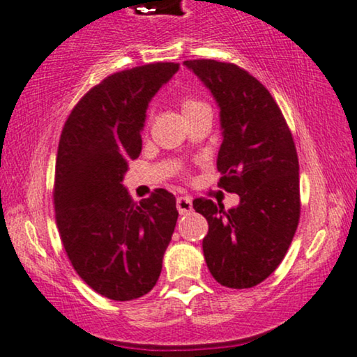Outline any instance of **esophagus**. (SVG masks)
<instances>
[{
	"label": "esophagus",
	"mask_w": 357,
	"mask_h": 357,
	"mask_svg": "<svg viewBox=\"0 0 357 357\" xmlns=\"http://www.w3.org/2000/svg\"><path fill=\"white\" fill-rule=\"evenodd\" d=\"M176 207H178L179 214H188L192 211V201L189 196H179L176 199Z\"/></svg>",
	"instance_id": "34e87169"
}]
</instances>
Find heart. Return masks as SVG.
<instances>
[{
  "label": "heart",
  "instance_id": "obj_1",
  "mask_svg": "<svg viewBox=\"0 0 357 357\" xmlns=\"http://www.w3.org/2000/svg\"><path fill=\"white\" fill-rule=\"evenodd\" d=\"M202 107H207V105L199 100H196V98H184V100H181V112L184 116L192 114V112L199 110Z\"/></svg>",
  "mask_w": 357,
  "mask_h": 357
}]
</instances>
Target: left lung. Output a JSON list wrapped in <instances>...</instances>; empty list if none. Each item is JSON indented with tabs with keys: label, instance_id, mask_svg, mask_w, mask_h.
Returning a JSON list of instances; mask_svg holds the SVG:
<instances>
[{
	"label": "left lung",
	"instance_id": "left-lung-1",
	"mask_svg": "<svg viewBox=\"0 0 357 357\" xmlns=\"http://www.w3.org/2000/svg\"><path fill=\"white\" fill-rule=\"evenodd\" d=\"M219 107L222 145L220 186L241 197L225 211L211 199H194L209 232L202 238L207 268L220 285L252 288L285 257L300 219V166L282 112L249 72L236 64L184 61Z\"/></svg>",
	"mask_w": 357,
	"mask_h": 357
}]
</instances>
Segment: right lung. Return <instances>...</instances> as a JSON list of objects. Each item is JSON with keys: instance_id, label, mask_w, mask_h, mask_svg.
I'll return each instance as SVG.
<instances>
[{"instance_id": "add662e5", "label": "right lung", "mask_w": 357, "mask_h": 357, "mask_svg": "<svg viewBox=\"0 0 357 357\" xmlns=\"http://www.w3.org/2000/svg\"><path fill=\"white\" fill-rule=\"evenodd\" d=\"M179 70L156 62L121 70L90 89L70 112L56 161L54 206L72 267L102 296L130 301L160 278L173 236L176 197L156 189L137 204L123 178L142 153L148 103Z\"/></svg>"}]
</instances>
